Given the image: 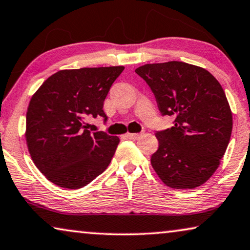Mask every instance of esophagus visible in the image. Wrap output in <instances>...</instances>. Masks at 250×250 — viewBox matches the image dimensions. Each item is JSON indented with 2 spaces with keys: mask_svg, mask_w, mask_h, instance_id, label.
I'll return each instance as SVG.
<instances>
[{
  "mask_svg": "<svg viewBox=\"0 0 250 250\" xmlns=\"http://www.w3.org/2000/svg\"><path fill=\"white\" fill-rule=\"evenodd\" d=\"M142 136H143V133H126V135H125L126 138L132 139V140L138 139L139 137H142Z\"/></svg>",
  "mask_w": 250,
  "mask_h": 250,
  "instance_id": "esophagus-1",
  "label": "esophagus"
}]
</instances>
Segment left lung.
Returning <instances> with one entry per match:
<instances>
[{"label": "left lung", "instance_id": "1", "mask_svg": "<svg viewBox=\"0 0 250 250\" xmlns=\"http://www.w3.org/2000/svg\"><path fill=\"white\" fill-rule=\"evenodd\" d=\"M136 73L152 89L161 114L174 119L173 126L156 131L154 170L171 188L203 185L231 137L232 113L222 86L207 70L179 61L145 64Z\"/></svg>", "mask_w": 250, "mask_h": 250}]
</instances>
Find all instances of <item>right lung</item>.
<instances>
[{"label": "right lung", "instance_id": "right-lung-1", "mask_svg": "<svg viewBox=\"0 0 250 250\" xmlns=\"http://www.w3.org/2000/svg\"><path fill=\"white\" fill-rule=\"evenodd\" d=\"M124 66L62 70L40 87L28 106L26 139L38 170L65 189L85 187L108 167L120 139L87 129L86 119L107 121L105 97Z\"/></svg>", "mask_w": 250, "mask_h": 250}]
</instances>
